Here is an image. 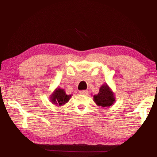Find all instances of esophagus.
I'll use <instances>...</instances> for the list:
<instances>
[{"instance_id": "esophagus-1", "label": "esophagus", "mask_w": 157, "mask_h": 157, "mask_svg": "<svg viewBox=\"0 0 157 157\" xmlns=\"http://www.w3.org/2000/svg\"><path fill=\"white\" fill-rule=\"evenodd\" d=\"M79 94H81V95H87V94H88V91H87V90H81V91H79Z\"/></svg>"}]
</instances>
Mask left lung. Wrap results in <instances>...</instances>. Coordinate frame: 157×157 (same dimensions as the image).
<instances>
[{
	"mask_svg": "<svg viewBox=\"0 0 157 157\" xmlns=\"http://www.w3.org/2000/svg\"><path fill=\"white\" fill-rule=\"evenodd\" d=\"M94 101L99 106L110 107L116 101L114 94L107 83H104L100 87L98 94L94 96Z\"/></svg>",
	"mask_w": 157,
	"mask_h": 157,
	"instance_id": "1",
	"label": "left lung"
}]
</instances>
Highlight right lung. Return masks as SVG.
I'll use <instances>...</instances> for the list:
<instances>
[{
	"label": "right lung",
	"mask_w": 157,
	"mask_h": 157,
	"mask_svg": "<svg viewBox=\"0 0 157 157\" xmlns=\"http://www.w3.org/2000/svg\"><path fill=\"white\" fill-rule=\"evenodd\" d=\"M71 97V95H67L64 89L57 87L50 96L49 99L52 104L61 106L67 103Z\"/></svg>",
	"instance_id": "1"
}]
</instances>
